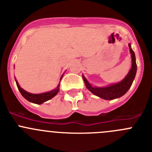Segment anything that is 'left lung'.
Instances as JSON below:
<instances>
[{"instance_id":"1","label":"left lung","mask_w":152,"mask_h":152,"mask_svg":"<svg viewBox=\"0 0 152 152\" xmlns=\"http://www.w3.org/2000/svg\"><path fill=\"white\" fill-rule=\"evenodd\" d=\"M128 46L129 49H130V53L131 55V68H130V71L128 72L127 76L121 82L115 83V84H111L110 86H105V87L92 86V85L88 83V81L85 77L84 75H83V80H84L86 88L94 95L106 100H114V99L122 97L131 87L132 83L134 82V78L136 76V73H137V63H136L135 53L133 51V49H131L130 43L128 44Z\"/></svg>"}]
</instances>
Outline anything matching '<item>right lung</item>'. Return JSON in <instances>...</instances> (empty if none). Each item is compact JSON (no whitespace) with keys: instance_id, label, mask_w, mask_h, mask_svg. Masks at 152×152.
Instances as JSON below:
<instances>
[{"instance_id":"right-lung-1","label":"right lung","mask_w":152,"mask_h":152,"mask_svg":"<svg viewBox=\"0 0 152 152\" xmlns=\"http://www.w3.org/2000/svg\"><path fill=\"white\" fill-rule=\"evenodd\" d=\"M64 74L61 76L60 80H61ZM15 83H16L18 91H19L20 93L22 94V95L23 96V97H25V98L27 100H28L29 102H31V103H36V104H42V103H44V102L47 101V100H51L52 97H55L57 94L58 93L59 89H60L59 88V87H60V83H59V84L58 85L56 88L53 89V90L50 91L44 92V93H41V94H32V93H29V92L26 91L24 90L23 88H22L20 87V86H19V84L18 83V81L16 80L15 77Z\"/></svg>"}]
</instances>
